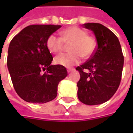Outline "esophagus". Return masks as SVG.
Returning <instances> with one entry per match:
<instances>
[{"label": "esophagus", "mask_w": 133, "mask_h": 133, "mask_svg": "<svg viewBox=\"0 0 133 133\" xmlns=\"http://www.w3.org/2000/svg\"><path fill=\"white\" fill-rule=\"evenodd\" d=\"M73 70H74L73 68H68V69H67V72H72V71H73Z\"/></svg>", "instance_id": "1"}]
</instances>
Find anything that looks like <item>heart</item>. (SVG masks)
Returning a JSON list of instances; mask_svg holds the SVG:
<instances>
[{"mask_svg":"<svg viewBox=\"0 0 133 133\" xmlns=\"http://www.w3.org/2000/svg\"><path fill=\"white\" fill-rule=\"evenodd\" d=\"M65 44H69V53L60 54L55 58V63L66 67L78 64L81 57L89 58L95 51L97 43L93 36L87 35L84 29L71 26L61 32V37L50 35L46 41V46L51 52L58 53L64 49Z\"/></svg>","mask_w":133,"mask_h":133,"instance_id":"obj_1","label":"heart"}]
</instances>
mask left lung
<instances>
[{
    "mask_svg": "<svg viewBox=\"0 0 133 133\" xmlns=\"http://www.w3.org/2000/svg\"><path fill=\"white\" fill-rule=\"evenodd\" d=\"M84 26L94 32L97 46L89 60L76 67L81 75L78 97L84 104H101L110 100L120 85L124 55L118 39L109 29L98 23Z\"/></svg>",
    "mask_w": 133,
    "mask_h": 133,
    "instance_id": "8db88e82",
    "label": "left lung"
}]
</instances>
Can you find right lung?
<instances>
[{
    "mask_svg": "<svg viewBox=\"0 0 133 133\" xmlns=\"http://www.w3.org/2000/svg\"><path fill=\"white\" fill-rule=\"evenodd\" d=\"M61 25H30L11 41L7 66L14 89L25 101L44 104L57 96L58 85L67 76L66 69L51 65L53 60L46 46L48 37Z\"/></svg>",
    "mask_w": 133,
    "mask_h": 133,
    "instance_id": "obj_1",
    "label": "right lung"
}]
</instances>
